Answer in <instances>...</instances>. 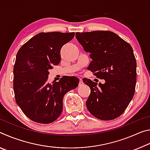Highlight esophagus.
Segmentation results:
<instances>
[{
    "mask_svg": "<svg viewBox=\"0 0 150 150\" xmlns=\"http://www.w3.org/2000/svg\"><path fill=\"white\" fill-rule=\"evenodd\" d=\"M83 85V82L82 79H80V81H79V86H82Z\"/></svg>",
    "mask_w": 150,
    "mask_h": 150,
    "instance_id": "34e87169",
    "label": "esophagus"
}]
</instances>
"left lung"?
I'll use <instances>...</instances> for the list:
<instances>
[{
	"label": "left lung",
	"mask_w": 150,
	"mask_h": 150,
	"mask_svg": "<svg viewBox=\"0 0 150 150\" xmlns=\"http://www.w3.org/2000/svg\"><path fill=\"white\" fill-rule=\"evenodd\" d=\"M75 37L92 59L87 69L104 84L85 79L91 88L86 105L100 120H110L122 114L132 99L136 83V61L128 42L110 31L76 32Z\"/></svg>",
	"instance_id": "8db88e82"
}]
</instances>
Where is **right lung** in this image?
<instances>
[{
	"instance_id": "add662e5",
	"label": "right lung",
	"mask_w": 150,
	"mask_h": 150,
	"mask_svg": "<svg viewBox=\"0 0 150 150\" xmlns=\"http://www.w3.org/2000/svg\"><path fill=\"white\" fill-rule=\"evenodd\" d=\"M74 36V32L39 33L17 53L13 70L15 100L35 122L49 124L57 119L63 110V96L79 83L76 77L47 82L49 70L61 61V49Z\"/></svg>"
}]
</instances>
